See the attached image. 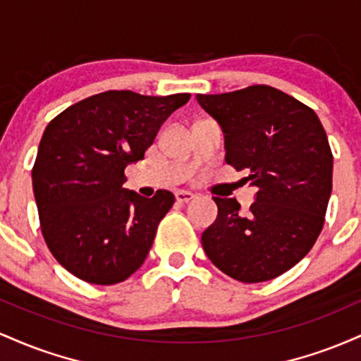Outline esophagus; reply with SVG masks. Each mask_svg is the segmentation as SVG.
Instances as JSON below:
<instances>
[{"label":"esophagus","mask_w":361,"mask_h":361,"mask_svg":"<svg viewBox=\"0 0 361 361\" xmlns=\"http://www.w3.org/2000/svg\"><path fill=\"white\" fill-rule=\"evenodd\" d=\"M175 197L180 204H188L190 200H193L195 195L192 192H186V190H178V192L175 193Z\"/></svg>","instance_id":"1"}]
</instances>
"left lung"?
I'll return each instance as SVG.
<instances>
[{"label": "left lung", "mask_w": 361, "mask_h": 361, "mask_svg": "<svg viewBox=\"0 0 361 361\" xmlns=\"http://www.w3.org/2000/svg\"><path fill=\"white\" fill-rule=\"evenodd\" d=\"M226 139V163L246 171L256 202L214 197L219 214L202 234L205 255L243 283L273 280L310 251L333 190V152L316 111L267 85L197 94Z\"/></svg>", "instance_id": "obj_1"}]
</instances>
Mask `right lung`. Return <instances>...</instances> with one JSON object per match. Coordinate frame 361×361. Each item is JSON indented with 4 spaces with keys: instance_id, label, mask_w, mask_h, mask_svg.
<instances>
[{
    "instance_id": "obj_1",
    "label": "right lung",
    "mask_w": 361,
    "mask_h": 361,
    "mask_svg": "<svg viewBox=\"0 0 361 361\" xmlns=\"http://www.w3.org/2000/svg\"><path fill=\"white\" fill-rule=\"evenodd\" d=\"M190 93L146 97L111 90L74 103L45 127L32 169L40 229L52 256L93 285L127 280L146 259L175 195L122 188Z\"/></svg>"
}]
</instances>
